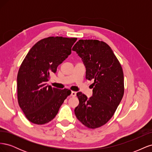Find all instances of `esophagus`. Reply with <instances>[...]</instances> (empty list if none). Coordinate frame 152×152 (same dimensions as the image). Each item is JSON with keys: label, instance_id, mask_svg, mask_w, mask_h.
<instances>
[{"label": "esophagus", "instance_id": "1", "mask_svg": "<svg viewBox=\"0 0 152 152\" xmlns=\"http://www.w3.org/2000/svg\"><path fill=\"white\" fill-rule=\"evenodd\" d=\"M76 94H77V93L75 91H72L71 93V96H72V97H75V96H76Z\"/></svg>", "mask_w": 152, "mask_h": 152}]
</instances>
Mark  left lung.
<instances>
[{
    "instance_id": "left-lung-1",
    "label": "left lung",
    "mask_w": 152,
    "mask_h": 152,
    "mask_svg": "<svg viewBox=\"0 0 152 152\" xmlns=\"http://www.w3.org/2000/svg\"><path fill=\"white\" fill-rule=\"evenodd\" d=\"M86 68V79L93 80V96L77 93L79 104L75 114L90 129L102 126L112 117L123 98L124 73L109 45L98 40H79L73 47Z\"/></svg>"
}]
</instances>
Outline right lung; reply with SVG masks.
<instances>
[{
    "label": "right lung",
    "instance_id": "add662e5",
    "mask_svg": "<svg viewBox=\"0 0 152 152\" xmlns=\"http://www.w3.org/2000/svg\"><path fill=\"white\" fill-rule=\"evenodd\" d=\"M77 38L49 37L39 40L23 61L17 77L18 101L28 120L48 123L56 117L71 91L48 86L50 75L72 53Z\"/></svg>",
    "mask_w": 152,
    "mask_h": 152
}]
</instances>
